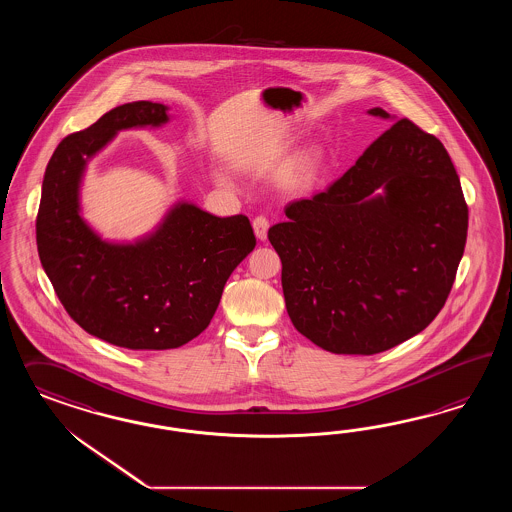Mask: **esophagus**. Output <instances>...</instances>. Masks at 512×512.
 Returning <instances> with one entry per match:
<instances>
[{
  "mask_svg": "<svg viewBox=\"0 0 512 512\" xmlns=\"http://www.w3.org/2000/svg\"><path fill=\"white\" fill-rule=\"evenodd\" d=\"M268 227H270V223H268V219L264 216H257L253 219V231H255V236L264 242L266 240V236H268Z\"/></svg>",
  "mask_w": 512,
  "mask_h": 512,
  "instance_id": "obj_1",
  "label": "esophagus"
}]
</instances>
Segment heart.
Returning <instances> with one entry per match:
<instances>
[{
  "mask_svg": "<svg viewBox=\"0 0 512 512\" xmlns=\"http://www.w3.org/2000/svg\"><path fill=\"white\" fill-rule=\"evenodd\" d=\"M321 167V154L319 152H310V154L304 155L302 161H300V167H298V176L306 182L313 180L319 172ZM223 176V174H221Z\"/></svg>",
  "mask_w": 512,
  "mask_h": 512,
  "instance_id": "b5f03b06",
  "label": "heart"
}]
</instances>
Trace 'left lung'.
I'll return each instance as SVG.
<instances>
[{"instance_id": "1", "label": "left lung", "mask_w": 512, "mask_h": 512, "mask_svg": "<svg viewBox=\"0 0 512 512\" xmlns=\"http://www.w3.org/2000/svg\"><path fill=\"white\" fill-rule=\"evenodd\" d=\"M392 125L326 191L270 227L296 330L336 355H375L417 336L445 306L467 206L445 146L381 107Z\"/></svg>"}]
</instances>
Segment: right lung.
I'll list each match as a JSON object with an SVG mask.
<instances>
[{
    "label": "right lung",
    "mask_w": 512,
    "mask_h": 512,
    "mask_svg": "<svg viewBox=\"0 0 512 512\" xmlns=\"http://www.w3.org/2000/svg\"><path fill=\"white\" fill-rule=\"evenodd\" d=\"M169 107L133 101L69 135L48 161L37 249L63 308L88 334L133 351L186 345L210 325L234 268L255 248L249 219L178 201L150 233L107 240L82 216L88 163L124 129L161 127Z\"/></svg>",
    "instance_id": "add662e5"
}]
</instances>
